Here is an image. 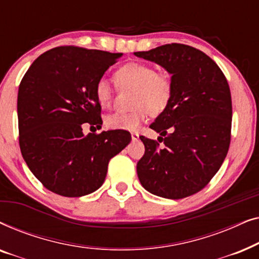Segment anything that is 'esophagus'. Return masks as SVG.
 Wrapping results in <instances>:
<instances>
[{
    "instance_id": "1",
    "label": "esophagus",
    "mask_w": 259,
    "mask_h": 259,
    "mask_svg": "<svg viewBox=\"0 0 259 259\" xmlns=\"http://www.w3.org/2000/svg\"><path fill=\"white\" fill-rule=\"evenodd\" d=\"M131 137H132V140H133V141H136V140L139 139V134H138L137 132H132V133H131Z\"/></svg>"
}]
</instances>
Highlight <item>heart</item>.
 Wrapping results in <instances>:
<instances>
[{
    "label": "heart",
    "instance_id": "1",
    "mask_svg": "<svg viewBox=\"0 0 259 259\" xmlns=\"http://www.w3.org/2000/svg\"><path fill=\"white\" fill-rule=\"evenodd\" d=\"M119 88H133L132 104L136 108L130 112H114L106 118V126L112 130L137 131L146 121L150 113L161 114L168 107L173 97V81L168 73L157 72L150 63L130 62L115 72ZM95 98L102 107H109L114 99V84L102 76L95 83Z\"/></svg>",
    "mask_w": 259,
    "mask_h": 259
}]
</instances>
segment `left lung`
<instances>
[{
	"label": "left lung",
	"instance_id": "left-lung-1",
	"mask_svg": "<svg viewBox=\"0 0 259 259\" xmlns=\"http://www.w3.org/2000/svg\"><path fill=\"white\" fill-rule=\"evenodd\" d=\"M134 55L162 66L173 81L168 107L150 126L161 137L158 141L139 137L145 145L137 164L141 185L168 199L192 196L210 183L228 154L232 122L228 80L210 56L187 45H164Z\"/></svg>",
	"mask_w": 259,
	"mask_h": 259
}]
</instances>
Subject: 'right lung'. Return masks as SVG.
<instances>
[{
    "label": "right lung",
    "instance_id": "obj_1",
    "mask_svg": "<svg viewBox=\"0 0 259 259\" xmlns=\"http://www.w3.org/2000/svg\"><path fill=\"white\" fill-rule=\"evenodd\" d=\"M121 53L61 46L41 54L21 80L17 95L19 144L31 173L46 189L81 197L105 182L108 162L130 144L127 131L101 128L95 83Z\"/></svg>",
    "mask_w": 259,
    "mask_h": 259
}]
</instances>
